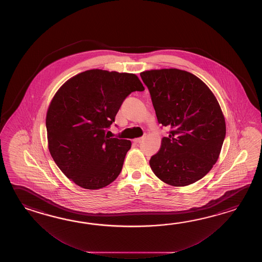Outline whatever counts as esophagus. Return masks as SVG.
Masks as SVG:
<instances>
[{"mask_svg": "<svg viewBox=\"0 0 262 262\" xmlns=\"http://www.w3.org/2000/svg\"><path fill=\"white\" fill-rule=\"evenodd\" d=\"M145 137H141V138H139V139H135L133 141L135 143H140L143 139H144Z\"/></svg>", "mask_w": 262, "mask_h": 262, "instance_id": "34e87169", "label": "esophagus"}]
</instances>
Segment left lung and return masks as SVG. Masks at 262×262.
<instances>
[{"label":"left lung","instance_id":"left-lung-1","mask_svg":"<svg viewBox=\"0 0 262 262\" xmlns=\"http://www.w3.org/2000/svg\"><path fill=\"white\" fill-rule=\"evenodd\" d=\"M158 123L170 128L151 170L164 183L185 186L203 178L217 161L226 123L215 96L195 75L176 68L140 73Z\"/></svg>","mask_w":262,"mask_h":262}]
</instances>
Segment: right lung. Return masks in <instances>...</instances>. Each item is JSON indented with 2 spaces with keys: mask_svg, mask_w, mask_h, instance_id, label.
Listing matches in <instances>:
<instances>
[{
  "mask_svg": "<svg viewBox=\"0 0 262 262\" xmlns=\"http://www.w3.org/2000/svg\"><path fill=\"white\" fill-rule=\"evenodd\" d=\"M136 91L144 87L135 74L92 69L68 79L50 102L46 118L50 155L80 187L100 189L121 173L131 141L106 132Z\"/></svg>",
  "mask_w": 262,
  "mask_h": 262,
  "instance_id": "right-lung-1",
  "label": "right lung"
}]
</instances>
